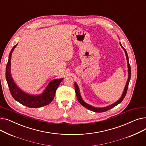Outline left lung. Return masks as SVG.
I'll list each match as a JSON object with an SVG mask.
<instances>
[{
	"label": "left lung",
	"mask_w": 146,
	"mask_h": 146,
	"mask_svg": "<svg viewBox=\"0 0 146 146\" xmlns=\"http://www.w3.org/2000/svg\"><path fill=\"white\" fill-rule=\"evenodd\" d=\"M119 44L121 46V47L124 49V50L125 51V55H126L127 61V63H128V80L127 81V83H126V85L125 86V89L124 90L123 93H122V95L121 97L119 98V99L118 101H117V102H115L113 103V104H112L111 105H109V106H106V107H104V108H96V107L92 106H91V105L86 104L85 101L83 100L82 97H81V95H80V91H79V87H78V86L77 85V83H76V82L74 83V89H75L76 94V96H77V98H78V99L79 102L84 107H85V108H86L87 109H88V110H90L92 111H94V112H105V111H108L109 110H111V108H113V107H115V106H117V105H118L119 104H120L122 101H123V99H124V98H125V96L126 95L127 91V89H128V88L129 82V80H130V78H131V67H130V65H129V63L128 56L127 52L125 49L123 47H122L121 42L119 43Z\"/></svg>",
	"instance_id": "1"
}]
</instances>
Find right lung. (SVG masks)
<instances>
[{"mask_svg": "<svg viewBox=\"0 0 146 146\" xmlns=\"http://www.w3.org/2000/svg\"><path fill=\"white\" fill-rule=\"evenodd\" d=\"M17 45L18 44L13 46V47L12 48L9 55L8 62L6 67V79L12 97L22 105L29 107V108H40V107L48 105L53 100L56 90L63 78L54 79L51 81L43 92V93L39 95H29L23 92L15 83L11 74V60L12 53Z\"/></svg>", "mask_w": 146, "mask_h": 146, "instance_id": "add662e5", "label": "right lung"}]
</instances>
